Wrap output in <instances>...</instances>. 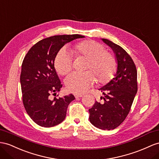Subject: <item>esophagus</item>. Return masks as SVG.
<instances>
[{"instance_id": "1", "label": "esophagus", "mask_w": 159, "mask_h": 159, "mask_svg": "<svg viewBox=\"0 0 159 159\" xmlns=\"http://www.w3.org/2000/svg\"><path fill=\"white\" fill-rule=\"evenodd\" d=\"M75 97L76 99H79L80 97H82L83 95H77V94H76V95H75Z\"/></svg>"}]
</instances>
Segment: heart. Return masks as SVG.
Segmentation results:
<instances>
[{"instance_id":"obj_1","label":"heart","mask_w":159,"mask_h":159,"mask_svg":"<svg viewBox=\"0 0 159 159\" xmlns=\"http://www.w3.org/2000/svg\"><path fill=\"white\" fill-rule=\"evenodd\" d=\"M73 51L78 56H83L88 60L86 70L84 73H73L66 80V86L68 91L75 94H82L88 91L95 83L97 77L101 84L108 83L116 70V57L110 52H106L103 45L93 40H84L76 43ZM56 70L60 75H66L73 68L71 55L65 50H61L54 60ZM94 72L93 73L90 70Z\"/></svg>"}]
</instances>
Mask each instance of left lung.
<instances>
[{
  "instance_id": "obj_1",
  "label": "left lung",
  "mask_w": 159,
  "mask_h": 159,
  "mask_svg": "<svg viewBox=\"0 0 159 159\" xmlns=\"http://www.w3.org/2000/svg\"><path fill=\"white\" fill-rule=\"evenodd\" d=\"M116 55L117 67L114 78L99 90L104 102L95 101L89 109V120L102 129H115L124 121L137 93V70L133 60L121 46L107 39H101Z\"/></svg>"
}]
</instances>
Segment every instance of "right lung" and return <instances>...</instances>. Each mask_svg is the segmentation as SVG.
Listing matches in <instances>:
<instances>
[{
	"label": "right lung",
	"mask_w": 159,
	"mask_h": 159,
	"mask_svg": "<svg viewBox=\"0 0 159 159\" xmlns=\"http://www.w3.org/2000/svg\"><path fill=\"white\" fill-rule=\"evenodd\" d=\"M83 38L84 36L74 34L43 39L32 46L24 58L20 76L23 103L27 114L40 126L50 128L63 121L68 105L75 99L72 94L51 99L62 87L54 60L65 44Z\"/></svg>",
	"instance_id": "right-lung-1"
}]
</instances>
